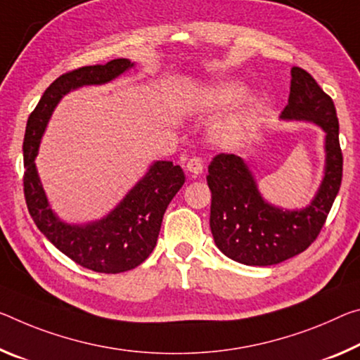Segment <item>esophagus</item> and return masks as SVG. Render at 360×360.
I'll return each instance as SVG.
<instances>
[{"mask_svg":"<svg viewBox=\"0 0 360 360\" xmlns=\"http://www.w3.org/2000/svg\"><path fill=\"white\" fill-rule=\"evenodd\" d=\"M186 169L189 171L192 178H197V176L202 174V171H203V162H202V158H198V157L191 158L189 162H187V165H186Z\"/></svg>","mask_w":360,"mask_h":360,"instance_id":"obj_1","label":"esophagus"}]
</instances>
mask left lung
<instances>
[{
    "instance_id": "left-lung-1",
    "label": "left lung",
    "mask_w": 360,
    "mask_h": 360,
    "mask_svg": "<svg viewBox=\"0 0 360 360\" xmlns=\"http://www.w3.org/2000/svg\"><path fill=\"white\" fill-rule=\"evenodd\" d=\"M281 120L314 123L325 133L323 178L307 207L287 210L267 202L253 171L233 153H219L208 167L211 233L216 247L240 264L272 266L304 252L321 232L341 186L343 155L335 104L300 67L292 68Z\"/></svg>"
}]
</instances>
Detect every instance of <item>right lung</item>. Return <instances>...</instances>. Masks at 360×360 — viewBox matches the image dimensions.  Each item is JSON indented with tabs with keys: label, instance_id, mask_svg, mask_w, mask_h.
Returning <instances> with one entry per match:
<instances>
[{
	"label": "right lung",
	"instance_id": "obj_1",
	"mask_svg": "<svg viewBox=\"0 0 360 360\" xmlns=\"http://www.w3.org/2000/svg\"><path fill=\"white\" fill-rule=\"evenodd\" d=\"M133 67L134 62L129 59H113L104 65L64 73L44 91L25 128L24 192L28 213L59 252L94 272H124L149 258L157 245L165 211L184 184V171L173 162L157 160L104 218L72 224L62 221L51 208L35 158L54 108L65 94L83 86L105 84Z\"/></svg>",
	"mask_w": 360,
	"mask_h": 360
}]
</instances>
